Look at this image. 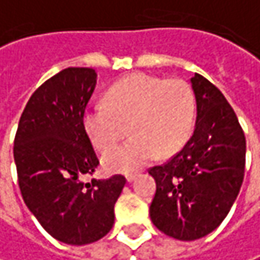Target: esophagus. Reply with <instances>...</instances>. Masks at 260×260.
I'll list each match as a JSON object with an SVG mask.
<instances>
[{
	"label": "esophagus",
	"mask_w": 260,
	"mask_h": 260,
	"mask_svg": "<svg viewBox=\"0 0 260 260\" xmlns=\"http://www.w3.org/2000/svg\"><path fill=\"white\" fill-rule=\"evenodd\" d=\"M136 177H138V173H128V175H125V179H127L128 183H132Z\"/></svg>",
	"instance_id": "1"
}]
</instances>
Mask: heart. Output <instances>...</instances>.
<instances>
[{
	"instance_id": "heart-1",
	"label": "heart",
	"mask_w": 260,
	"mask_h": 260,
	"mask_svg": "<svg viewBox=\"0 0 260 260\" xmlns=\"http://www.w3.org/2000/svg\"><path fill=\"white\" fill-rule=\"evenodd\" d=\"M195 96L180 78L132 74L109 87L106 102L91 103L83 124L93 146L106 151L124 136L132 138L103 155L108 172H136L155 159L180 149L192 133Z\"/></svg>"
}]
</instances>
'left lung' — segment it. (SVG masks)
Returning <instances> with one entry per match:
<instances>
[{
	"label": "left lung",
	"mask_w": 260,
	"mask_h": 260,
	"mask_svg": "<svg viewBox=\"0 0 260 260\" xmlns=\"http://www.w3.org/2000/svg\"><path fill=\"white\" fill-rule=\"evenodd\" d=\"M194 135L175 157L149 169L157 191L149 207L152 223L182 241L214 231L240 192L246 166V138L220 90L195 74Z\"/></svg>",
	"instance_id": "1"
}]
</instances>
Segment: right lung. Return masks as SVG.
I'll return each instance as SVG.
<instances>
[{"instance_id": "add662e5", "label": "right lung", "mask_w": 260, "mask_h": 260, "mask_svg": "<svg viewBox=\"0 0 260 260\" xmlns=\"http://www.w3.org/2000/svg\"><path fill=\"white\" fill-rule=\"evenodd\" d=\"M98 74L66 68L30 96L14 138V162L25 204L53 238L71 246L94 243L111 231L121 175L84 182L99 159L83 117Z\"/></svg>"}]
</instances>
